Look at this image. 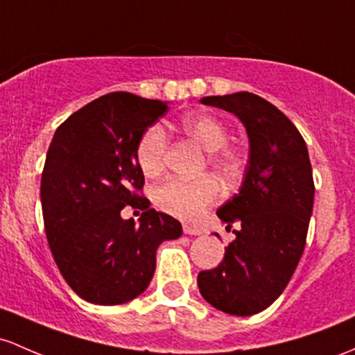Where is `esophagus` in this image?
<instances>
[{"mask_svg":"<svg viewBox=\"0 0 355 355\" xmlns=\"http://www.w3.org/2000/svg\"><path fill=\"white\" fill-rule=\"evenodd\" d=\"M184 234H187V236H200L202 231H200V229L193 227V225L184 224Z\"/></svg>","mask_w":355,"mask_h":355,"instance_id":"obj_1","label":"esophagus"}]
</instances>
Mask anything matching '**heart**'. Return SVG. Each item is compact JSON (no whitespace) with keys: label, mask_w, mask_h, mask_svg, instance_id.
<instances>
[{"label":"heart","mask_w":355,"mask_h":355,"mask_svg":"<svg viewBox=\"0 0 355 355\" xmlns=\"http://www.w3.org/2000/svg\"><path fill=\"white\" fill-rule=\"evenodd\" d=\"M182 131L205 150L207 163L219 173L234 175L237 170V155L227 141V130L214 116L187 114L180 121ZM166 138L165 130L159 124H151L143 131L136 143L135 157L139 170L146 177H157L162 173L165 163ZM219 197V185L209 175L197 178H168L153 190V200L158 209L170 216L190 220L200 216L209 205Z\"/></svg>","instance_id":"b5f03b06"}]
</instances>
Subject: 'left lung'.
I'll use <instances>...</instances> for the list:
<instances>
[{"instance_id":"8db88e82","label":"left lung","mask_w":355,"mask_h":355,"mask_svg":"<svg viewBox=\"0 0 355 355\" xmlns=\"http://www.w3.org/2000/svg\"><path fill=\"white\" fill-rule=\"evenodd\" d=\"M200 103L241 119L249 162L239 193L217 210L227 227L237 222L236 239L219 266L198 272L197 285L217 310L248 317L283 293L305 249L315 193L309 150L297 126L252 92L209 96Z\"/></svg>"}]
</instances>
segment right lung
<instances>
[{
    "label": "right lung",
    "instance_id": "1",
    "mask_svg": "<svg viewBox=\"0 0 355 355\" xmlns=\"http://www.w3.org/2000/svg\"><path fill=\"white\" fill-rule=\"evenodd\" d=\"M168 109L162 101L111 92L57 128L46 151L40 198L50 251L67 285L96 305H121L153 278L157 249L182 236V224L139 196V136ZM144 210L140 225L120 210Z\"/></svg>",
    "mask_w": 355,
    "mask_h": 355
}]
</instances>
